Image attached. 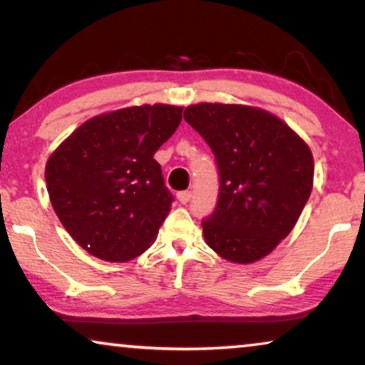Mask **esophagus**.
<instances>
[{
    "mask_svg": "<svg viewBox=\"0 0 365 365\" xmlns=\"http://www.w3.org/2000/svg\"><path fill=\"white\" fill-rule=\"evenodd\" d=\"M191 197H192V192L191 191H181V192H178V200L181 204H187L189 200H191Z\"/></svg>",
    "mask_w": 365,
    "mask_h": 365,
    "instance_id": "34e87169",
    "label": "esophagus"
}]
</instances>
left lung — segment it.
Segmentation results:
<instances>
[{"instance_id": "obj_1", "label": "left lung", "mask_w": 365, "mask_h": 365, "mask_svg": "<svg viewBox=\"0 0 365 365\" xmlns=\"http://www.w3.org/2000/svg\"><path fill=\"white\" fill-rule=\"evenodd\" d=\"M184 120L210 146L219 168L217 205L202 220L205 244L234 263L267 257L309 199V146L283 120L247 105H191Z\"/></svg>"}]
</instances>
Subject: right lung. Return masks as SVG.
Returning <instances> with one entry per match:
<instances>
[{"mask_svg":"<svg viewBox=\"0 0 365 365\" xmlns=\"http://www.w3.org/2000/svg\"><path fill=\"white\" fill-rule=\"evenodd\" d=\"M181 120L174 105L120 108L87 120L49 156L51 204L83 250L128 262L156 240L174 199L153 155Z\"/></svg>","mask_w":365,"mask_h":365,"instance_id":"obj_1","label":"right lung"}]
</instances>
